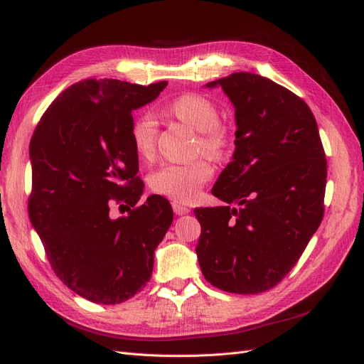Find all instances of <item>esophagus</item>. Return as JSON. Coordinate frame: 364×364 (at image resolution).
I'll use <instances>...</instances> for the list:
<instances>
[{"instance_id":"34e87169","label":"esophagus","mask_w":364,"mask_h":364,"mask_svg":"<svg viewBox=\"0 0 364 364\" xmlns=\"http://www.w3.org/2000/svg\"><path fill=\"white\" fill-rule=\"evenodd\" d=\"M171 206H173V211H174L176 215H185V214L190 213V208H186L185 205H182L179 202H173Z\"/></svg>"}]
</instances>
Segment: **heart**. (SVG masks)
<instances>
[{"label": "heart", "mask_w": 364, "mask_h": 364, "mask_svg": "<svg viewBox=\"0 0 364 364\" xmlns=\"http://www.w3.org/2000/svg\"><path fill=\"white\" fill-rule=\"evenodd\" d=\"M168 112L199 132L197 150L214 159H222L230 146L229 130L220 124L218 107L202 94H183L173 100ZM158 126L149 114L138 115L132 123L130 136L135 151L142 159H150L155 153ZM211 164L197 159L190 164H164L151 171L149 183L153 191L178 202H193L200 194L203 185L213 178Z\"/></svg>", "instance_id": "heart-1"}]
</instances>
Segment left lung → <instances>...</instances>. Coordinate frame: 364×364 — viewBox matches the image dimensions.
Wrapping results in <instances>:
<instances>
[{
	"mask_svg": "<svg viewBox=\"0 0 364 364\" xmlns=\"http://www.w3.org/2000/svg\"><path fill=\"white\" fill-rule=\"evenodd\" d=\"M206 86H222L237 132L232 162L213 186L228 205L194 209L197 259L214 287L262 293L293 269L322 222V141L308 105L267 77L234 73Z\"/></svg>",
	"mask_w": 364,
	"mask_h": 364,
	"instance_id": "left-lung-1",
	"label": "left lung"
}]
</instances>
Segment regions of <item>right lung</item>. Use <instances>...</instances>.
I'll use <instances>...</instances> for the list:
<instances>
[{"label": "right lung", "mask_w": 364, "mask_h": 364, "mask_svg": "<svg viewBox=\"0 0 364 364\" xmlns=\"http://www.w3.org/2000/svg\"><path fill=\"white\" fill-rule=\"evenodd\" d=\"M167 82L114 79L71 85L42 115L30 141L28 215L59 279L85 299L114 305L146 287L153 255L173 222L162 196L139 202L132 111L151 103ZM129 213L112 219L110 206Z\"/></svg>", "instance_id": "1"}]
</instances>
